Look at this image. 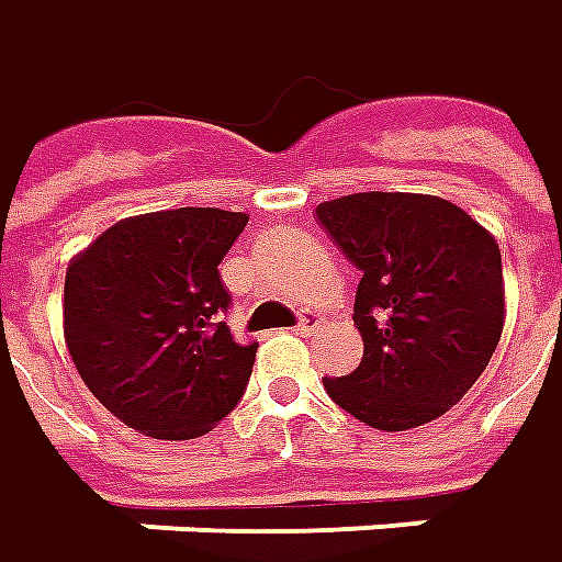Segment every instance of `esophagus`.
I'll list each match as a JSON object with an SVG mask.
<instances>
[{
    "mask_svg": "<svg viewBox=\"0 0 562 562\" xmlns=\"http://www.w3.org/2000/svg\"><path fill=\"white\" fill-rule=\"evenodd\" d=\"M322 325H325V318H322L318 312H306V315L300 318V325H296V334H300V337H315V334L322 330Z\"/></svg>",
    "mask_w": 562,
    "mask_h": 562,
    "instance_id": "1",
    "label": "esophagus"
}]
</instances>
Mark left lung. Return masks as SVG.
<instances>
[{
	"label": "left lung",
	"mask_w": 562,
	"mask_h": 562,
	"mask_svg": "<svg viewBox=\"0 0 562 562\" xmlns=\"http://www.w3.org/2000/svg\"><path fill=\"white\" fill-rule=\"evenodd\" d=\"M315 216L361 272L352 322L361 364L327 395L374 430L424 427L480 380L504 327L495 237L432 194L364 191Z\"/></svg>",
	"instance_id": "left-lung-1"
}]
</instances>
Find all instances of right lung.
Instances as JSON below:
<instances>
[{
    "label": "right lung",
    "mask_w": 562,
    "mask_h": 562,
    "mask_svg": "<svg viewBox=\"0 0 562 562\" xmlns=\"http://www.w3.org/2000/svg\"><path fill=\"white\" fill-rule=\"evenodd\" d=\"M247 213L182 206L130 216L67 266L64 340L108 412L154 439H194L237 405L256 342L225 325L220 262Z\"/></svg>",
    "instance_id": "add662e5"
}]
</instances>
